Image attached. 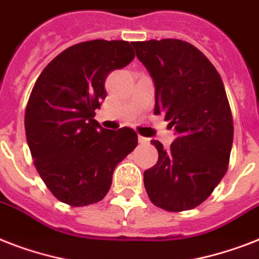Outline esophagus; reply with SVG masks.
I'll list each match as a JSON object with an SVG mask.
<instances>
[{"mask_svg": "<svg viewBox=\"0 0 259 259\" xmlns=\"http://www.w3.org/2000/svg\"><path fill=\"white\" fill-rule=\"evenodd\" d=\"M138 142H140L141 145H146V144H149V138L142 137V136H138Z\"/></svg>", "mask_w": 259, "mask_h": 259, "instance_id": "obj_1", "label": "esophagus"}]
</instances>
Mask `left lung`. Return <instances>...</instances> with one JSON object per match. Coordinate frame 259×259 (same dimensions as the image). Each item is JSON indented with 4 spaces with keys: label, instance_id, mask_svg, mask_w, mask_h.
Returning a JSON list of instances; mask_svg holds the SVG:
<instances>
[{
    "label": "left lung",
    "instance_id": "1",
    "mask_svg": "<svg viewBox=\"0 0 259 259\" xmlns=\"http://www.w3.org/2000/svg\"><path fill=\"white\" fill-rule=\"evenodd\" d=\"M156 87L154 114L177 138L168 150L152 140L157 164L144 172L150 201L180 212L201 204L227 172L234 125L222 78L196 47L177 38L132 42Z\"/></svg>",
    "mask_w": 259,
    "mask_h": 259
}]
</instances>
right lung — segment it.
Wrapping results in <instances>:
<instances>
[{"label": "right lung", "instance_id": "add662e5", "mask_svg": "<svg viewBox=\"0 0 259 259\" xmlns=\"http://www.w3.org/2000/svg\"><path fill=\"white\" fill-rule=\"evenodd\" d=\"M133 59L123 40L79 42L59 54L34 83L25 110L26 142L47 188L66 204L101 201L115 166L137 146L133 129L107 130L94 119L107 75Z\"/></svg>", "mask_w": 259, "mask_h": 259}]
</instances>
